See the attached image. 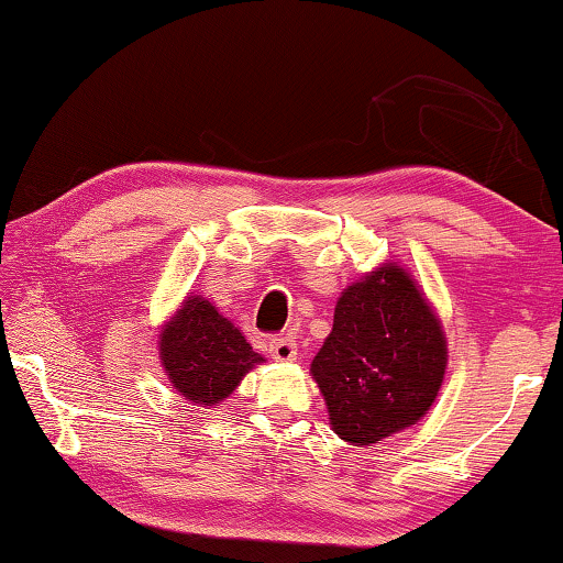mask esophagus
Returning <instances> with one entry per match:
<instances>
[{"label": "esophagus", "mask_w": 563, "mask_h": 563, "mask_svg": "<svg viewBox=\"0 0 563 563\" xmlns=\"http://www.w3.org/2000/svg\"><path fill=\"white\" fill-rule=\"evenodd\" d=\"M268 351L276 361H295L297 358V341L291 335H274L268 341Z\"/></svg>", "instance_id": "34e87169"}]
</instances>
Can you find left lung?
Masks as SVG:
<instances>
[{
  "label": "left lung",
  "instance_id": "8db88e82",
  "mask_svg": "<svg viewBox=\"0 0 563 563\" xmlns=\"http://www.w3.org/2000/svg\"><path fill=\"white\" fill-rule=\"evenodd\" d=\"M445 374V338L415 282L382 266L338 299L333 333L312 361L330 426L368 445L418 422Z\"/></svg>",
  "mask_w": 563,
  "mask_h": 563
}]
</instances>
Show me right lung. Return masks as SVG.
I'll return each mask as SVG.
<instances>
[{"label": "right lung", "mask_w": 563, "mask_h": 563, "mask_svg": "<svg viewBox=\"0 0 563 563\" xmlns=\"http://www.w3.org/2000/svg\"><path fill=\"white\" fill-rule=\"evenodd\" d=\"M261 361L241 330L202 297L187 299L161 333V364L168 379L202 407L225 399Z\"/></svg>", "instance_id": "1"}]
</instances>
